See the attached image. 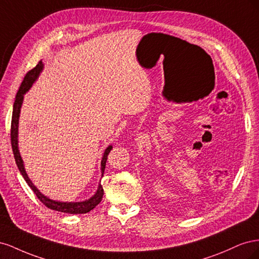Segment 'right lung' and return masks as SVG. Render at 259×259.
Wrapping results in <instances>:
<instances>
[{
    "label": "right lung",
    "instance_id": "add662e5",
    "mask_svg": "<svg viewBox=\"0 0 259 259\" xmlns=\"http://www.w3.org/2000/svg\"><path fill=\"white\" fill-rule=\"evenodd\" d=\"M43 70V62L40 61L38 64L33 68L31 69L30 71L26 74V76L23 77V81L20 85L19 91L16 95V99H15L14 107H13V115H12V125H11V142H12V148H13V153H14V158L15 161H16L17 166L20 170V173L22 177L25 178L27 182L28 186L32 189V191L35 193L37 199L40 200L43 204L49 207L51 209L61 211V213H69V214H85L89 213L93 208H95L100 201L103 200V195H104V189L103 186L100 184L98 185V189L96 193L93 195V197L89 200L83 201V202H58V201H54L49 198H46L45 195H43L38 189H36V187L32 184L30 178L28 177L25 166H23V161L20 156L19 150H18V122H19V113H20V109L21 105L23 101V95L29 91V89L32 86L34 81L37 79V76L40 75L41 71ZM112 146H108L107 149L104 152L103 159H101V175H104L105 167H106V162H107V156L109 152L111 151Z\"/></svg>",
    "mask_w": 259,
    "mask_h": 259
}]
</instances>
